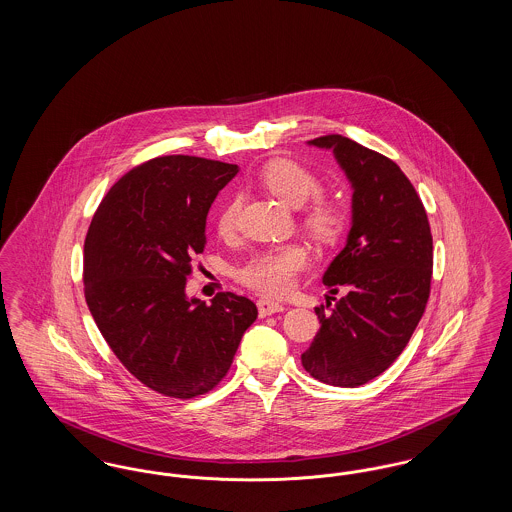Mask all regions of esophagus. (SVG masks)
<instances>
[{
    "label": "esophagus",
    "instance_id": "esophagus-1",
    "mask_svg": "<svg viewBox=\"0 0 512 512\" xmlns=\"http://www.w3.org/2000/svg\"><path fill=\"white\" fill-rule=\"evenodd\" d=\"M257 307H259V317L265 318L268 315H274V313H282L284 311V305H280L278 301H272L267 297H261L257 301Z\"/></svg>",
    "mask_w": 512,
    "mask_h": 512
}]
</instances>
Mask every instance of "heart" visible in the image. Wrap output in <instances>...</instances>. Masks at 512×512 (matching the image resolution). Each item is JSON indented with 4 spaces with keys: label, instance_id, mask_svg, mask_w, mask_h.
<instances>
[{
    "label": "heart",
    "instance_id": "1",
    "mask_svg": "<svg viewBox=\"0 0 512 512\" xmlns=\"http://www.w3.org/2000/svg\"><path fill=\"white\" fill-rule=\"evenodd\" d=\"M261 184L268 192L292 207H301L313 196L303 211V228L322 244H334L345 230L347 213L341 201L317 195L320 180L317 174L293 159H272L259 172ZM242 201L232 197L224 203L217 219L220 236L236 232ZM309 265V251L301 244L274 245L253 253L238 268V280L251 290L267 295H284L295 284V276Z\"/></svg>",
    "mask_w": 512,
    "mask_h": 512
}]
</instances>
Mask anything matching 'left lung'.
Returning a JSON list of instances; mask_svg holds the SVG:
<instances>
[{
    "mask_svg": "<svg viewBox=\"0 0 512 512\" xmlns=\"http://www.w3.org/2000/svg\"><path fill=\"white\" fill-rule=\"evenodd\" d=\"M309 144L334 151L353 186L347 244L324 272L330 293L347 295L315 307L320 330L301 355L324 384L357 388L401 355L424 315L434 245L424 205L411 180L386 155L340 134Z\"/></svg>",
    "mask_w": 512,
    "mask_h": 512,
    "instance_id": "obj_1",
    "label": "left lung"
}]
</instances>
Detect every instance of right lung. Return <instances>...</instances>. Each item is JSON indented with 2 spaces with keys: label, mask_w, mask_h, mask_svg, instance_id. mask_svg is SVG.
<instances>
[{
  "label": "right lung",
  "mask_w": 512,
  "mask_h": 512,
  "mask_svg": "<svg viewBox=\"0 0 512 512\" xmlns=\"http://www.w3.org/2000/svg\"><path fill=\"white\" fill-rule=\"evenodd\" d=\"M238 165L155 157L126 172L99 203L84 242V297L101 336L146 388L194 399L219 386L245 330L251 299L186 297L205 220Z\"/></svg>",
  "instance_id": "right-lung-1"
}]
</instances>
